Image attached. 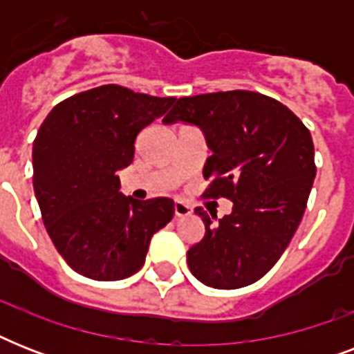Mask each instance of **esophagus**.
<instances>
[{"label":"esophagus","instance_id":"34e87169","mask_svg":"<svg viewBox=\"0 0 354 354\" xmlns=\"http://www.w3.org/2000/svg\"><path fill=\"white\" fill-rule=\"evenodd\" d=\"M193 213V207L189 204H185V202H174V215L176 216H187Z\"/></svg>","mask_w":354,"mask_h":354}]
</instances>
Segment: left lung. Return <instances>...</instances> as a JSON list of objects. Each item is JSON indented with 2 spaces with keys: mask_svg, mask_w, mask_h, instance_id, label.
I'll use <instances>...</instances> for the list:
<instances>
[{
  "mask_svg": "<svg viewBox=\"0 0 354 354\" xmlns=\"http://www.w3.org/2000/svg\"><path fill=\"white\" fill-rule=\"evenodd\" d=\"M163 122L204 132L205 196L233 202L222 218L196 209L205 233L189 248L191 274L221 290L252 285L277 263L303 218L316 176L310 132L279 101L246 90L182 97Z\"/></svg>",
  "mask_w": 354,
  "mask_h": 354,
  "instance_id": "obj_1",
  "label": "left lung"
}]
</instances>
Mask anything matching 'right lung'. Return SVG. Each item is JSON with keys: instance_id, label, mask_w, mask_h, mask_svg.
<instances>
[{"instance_id": "obj_1", "label": "right lung", "mask_w": 354, "mask_h": 354, "mask_svg": "<svg viewBox=\"0 0 354 354\" xmlns=\"http://www.w3.org/2000/svg\"><path fill=\"white\" fill-rule=\"evenodd\" d=\"M174 101L106 84L69 97L41 122L32 145L35 194L53 244L77 274L130 277L152 235L171 222V198L124 196L118 172L133 161L138 133Z\"/></svg>"}]
</instances>
